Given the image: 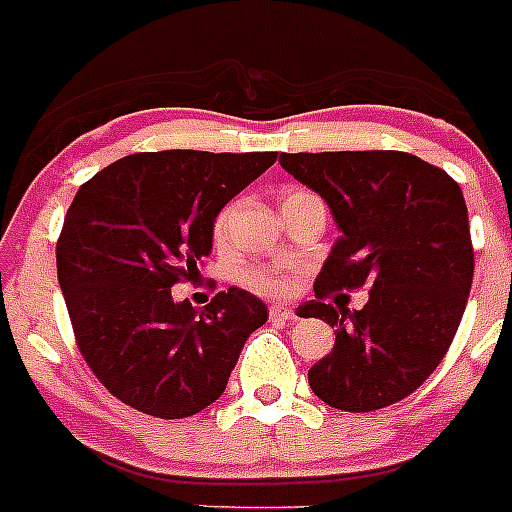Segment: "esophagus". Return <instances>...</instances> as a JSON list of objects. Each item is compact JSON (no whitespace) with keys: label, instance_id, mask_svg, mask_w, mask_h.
<instances>
[{"label":"esophagus","instance_id":"esophagus-1","mask_svg":"<svg viewBox=\"0 0 512 512\" xmlns=\"http://www.w3.org/2000/svg\"><path fill=\"white\" fill-rule=\"evenodd\" d=\"M270 321H298V313L290 308H285V305H270Z\"/></svg>","mask_w":512,"mask_h":512}]
</instances>
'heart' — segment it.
I'll return each mask as SVG.
<instances>
[{"instance_id":"b5f03b06","label":"heart","mask_w":512,"mask_h":512,"mask_svg":"<svg viewBox=\"0 0 512 512\" xmlns=\"http://www.w3.org/2000/svg\"><path fill=\"white\" fill-rule=\"evenodd\" d=\"M308 197H315L313 191L308 189H300V186H293V189H285L283 197H280V204H283V209L293 207V204L303 202V199ZM234 214H237V202H229L224 204L222 209L217 212V217H214L212 222V237L217 242H224L229 237V229H232V222H234ZM237 280H240L242 285H247V288L257 290V293H288L290 288H293V278H290V272L283 270V267H267V265H255V262H250V265H242L237 267Z\"/></svg>"}]
</instances>
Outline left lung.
Returning a JSON list of instances; mask_svg holds the SVG:
<instances>
[{
  "instance_id": "8db88e82",
  "label": "left lung",
  "mask_w": 512,
  "mask_h": 512,
  "mask_svg": "<svg viewBox=\"0 0 512 512\" xmlns=\"http://www.w3.org/2000/svg\"><path fill=\"white\" fill-rule=\"evenodd\" d=\"M280 164L326 199L343 232L303 308L336 328L310 389L343 412L396 404L437 369L465 313L475 255L460 184L404 151L280 154ZM358 287L370 290L361 311L327 303Z\"/></svg>"
}]
</instances>
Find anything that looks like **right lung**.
<instances>
[{"label":"right lung","mask_w":512,"mask_h":512,"mask_svg":"<svg viewBox=\"0 0 512 512\" xmlns=\"http://www.w3.org/2000/svg\"><path fill=\"white\" fill-rule=\"evenodd\" d=\"M275 151H143L75 194L60 240V280L75 343L95 379L128 407L184 419L219 399L267 308L229 288L197 313L171 288L212 252L219 209L275 164Z\"/></svg>","instance_id":"obj_1"}]
</instances>
